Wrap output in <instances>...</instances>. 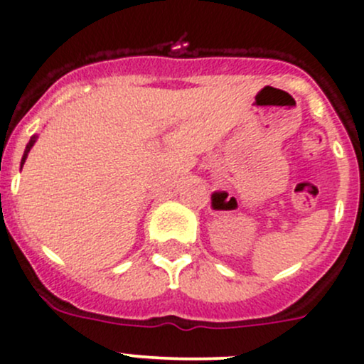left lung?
Instances as JSON below:
<instances>
[{
    "label": "left lung",
    "instance_id": "8db88e82",
    "mask_svg": "<svg viewBox=\"0 0 364 364\" xmlns=\"http://www.w3.org/2000/svg\"><path fill=\"white\" fill-rule=\"evenodd\" d=\"M213 198H215V196H213Z\"/></svg>",
    "mask_w": 364,
    "mask_h": 364
}]
</instances>
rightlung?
<instances>
[{
    "label": "right lung",
    "instance_id": "obj_1",
    "mask_svg": "<svg viewBox=\"0 0 364 364\" xmlns=\"http://www.w3.org/2000/svg\"><path fill=\"white\" fill-rule=\"evenodd\" d=\"M35 141H36V136H31V140H29L28 147H26V151H24V156H22V161H21V164H24L26 157H28V152L31 151V147H33V145H35ZM21 168H22V166H21Z\"/></svg>",
    "mask_w": 364,
    "mask_h": 364
}]
</instances>
